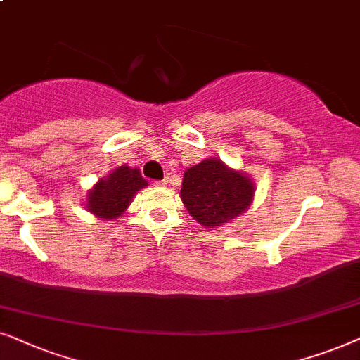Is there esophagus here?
Wrapping results in <instances>:
<instances>
[{
	"instance_id": "esophagus-1",
	"label": "esophagus",
	"mask_w": 360,
	"mask_h": 360,
	"mask_svg": "<svg viewBox=\"0 0 360 360\" xmlns=\"http://www.w3.org/2000/svg\"><path fill=\"white\" fill-rule=\"evenodd\" d=\"M167 183H169V177H165V179L162 181H158V186H167Z\"/></svg>"
}]
</instances>
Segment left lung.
<instances>
[{"instance_id": "8db88e82", "label": "left lung", "mask_w": 360, "mask_h": 360, "mask_svg": "<svg viewBox=\"0 0 360 360\" xmlns=\"http://www.w3.org/2000/svg\"><path fill=\"white\" fill-rule=\"evenodd\" d=\"M253 184L220 160H204L184 172L181 199L200 225L214 229L240 215L252 202Z\"/></svg>"}]
</instances>
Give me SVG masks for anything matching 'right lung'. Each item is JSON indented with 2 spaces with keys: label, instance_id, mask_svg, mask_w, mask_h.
I'll return each mask as SVG.
<instances>
[{
  "label": "right lung",
  "instance_id": "obj_1",
  "mask_svg": "<svg viewBox=\"0 0 360 360\" xmlns=\"http://www.w3.org/2000/svg\"><path fill=\"white\" fill-rule=\"evenodd\" d=\"M145 186L148 183L140 171L122 166L107 176V179H100L98 184L90 191L87 207L98 217L115 219L124 212L136 191Z\"/></svg>",
  "mask_w": 360,
  "mask_h": 360
}]
</instances>
